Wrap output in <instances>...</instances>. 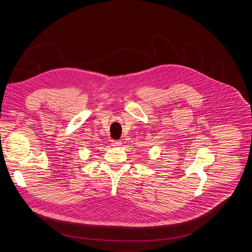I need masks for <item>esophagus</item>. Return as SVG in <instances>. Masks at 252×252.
I'll list each match as a JSON object with an SVG mask.
<instances>
[{
    "label": "esophagus",
    "instance_id": "obj_1",
    "mask_svg": "<svg viewBox=\"0 0 252 252\" xmlns=\"http://www.w3.org/2000/svg\"><path fill=\"white\" fill-rule=\"evenodd\" d=\"M112 145L115 147H119L122 145V142L121 141H112Z\"/></svg>",
    "mask_w": 252,
    "mask_h": 252
}]
</instances>
